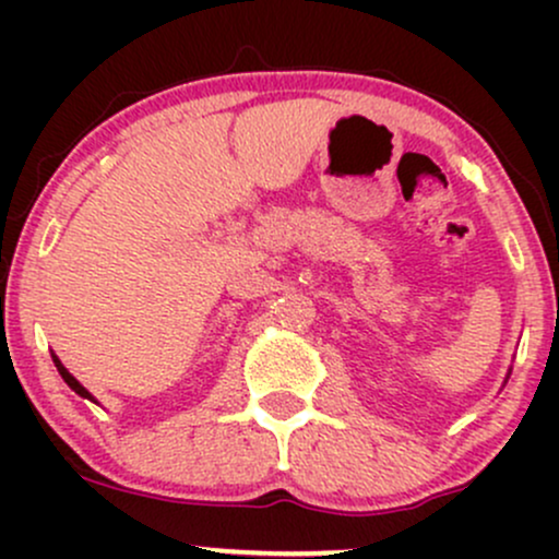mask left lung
I'll return each mask as SVG.
<instances>
[{
  "label": "left lung",
  "mask_w": 559,
  "mask_h": 559,
  "mask_svg": "<svg viewBox=\"0 0 559 559\" xmlns=\"http://www.w3.org/2000/svg\"><path fill=\"white\" fill-rule=\"evenodd\" d=\"M507 378H510V373H507Z\"/></svg>",
  "instance_id": "8db88e82"
}]
</instances>
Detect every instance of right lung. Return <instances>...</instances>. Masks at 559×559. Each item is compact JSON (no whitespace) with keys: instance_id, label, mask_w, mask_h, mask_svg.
<instances>
[{"instance_id":"obj_1","label":"right lung","mask_w":559,"mask_h":559,"mask_svg":"<svg viewBox=\"0 0 559 559\" xmlns=\"http://www.w3.org/2000/svg\"><path fill=\"white\" fill-rule=\"evenodd\" d=\"M52 360H55V368H57V373H60V376H62V381H66V383H68V386L75 391V394H79V396H83V400H88V402H96V400H94V396H92V391H88V389H83V386H81V383H79V378H75V376H70V373H68V368H66V365H62V362H60V357H57V355H55V352H52ZM96 404H99V402H96Z\"/></svg>"}]
</instances>
